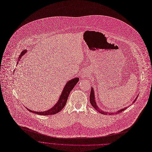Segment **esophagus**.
<instances>
[{
    "mask_svg": "<svg viewBox=\"0 0 152 152\" xmlns=\"http://www.w3.org/2000/svg\"><path fill=\"white\" fill-rule=\"evenodd\" d=\"M80 76H81V77H82V78L86 77H87V76H88V73L86 72H84V73H82Z\"/></svg>",
    "mask_w": 152,
    "mask_h": 152,
    "instance_id": "1",
    "label": "esophagus"
}]
</instances>
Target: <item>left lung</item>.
<instances>
[{
    "label": "left lung",
    "instance_id": "1",
    "mask_svg": "<svg viewBox=\"0 0 152 152\" xmlns=\"http://www.w3.org/2000/svg\"><path fill=\"white\" fill-rule=\"evenodd\" d=\"M95 96L94 95V89H93V88L92 87L91 88V92H90V103H91L92 107H94V108L96 110V111H98L99 113H101L102 115L119 114V113L122 112V111H124V110H125L127 108V107H125V108H122V109H121L119 110H118V111L115 112H115H107L105 111H104V110H101L99 108V107L97 105V104H96V100H95V96ZM137 96L135 98V99H134V101H133V103L135 102V101L137 99Z\"/></svg>",
    "mask_w": 152,
    "mask_h": 152
}]
</instances>
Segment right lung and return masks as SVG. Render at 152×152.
<instances>
[{
	"label": "right lung",
	"mask_w": 152,
	"mask_h": 152,
	"mask_svg": "<svg viewBox=\"0 0 152 152\" xmlns=\"http://www.w3.org/2000/svg\"><path fill=\"white\" fill-rule=\"evenodd\" d=\"M26 52H27L26 50H23L22 51V53H20V55L19 57V60H18L17 64H18L20 59L23 56V55ZM79 80V77H75V78L70 80L69 81H68L66 83V84L61 94V96H59L58 102L52 108H50L49 110H46V111H44V112H38V111L35 112V111H33V110H31L28 109V108H26V109L31 113L37 114L39 115H55V114L58 113L65 107L66 102L67 101L68 97L69 94H70V91L73 90L74 87L76 85Z\"/></svg>",
	"instance_id": "1"
}]
</instances>
